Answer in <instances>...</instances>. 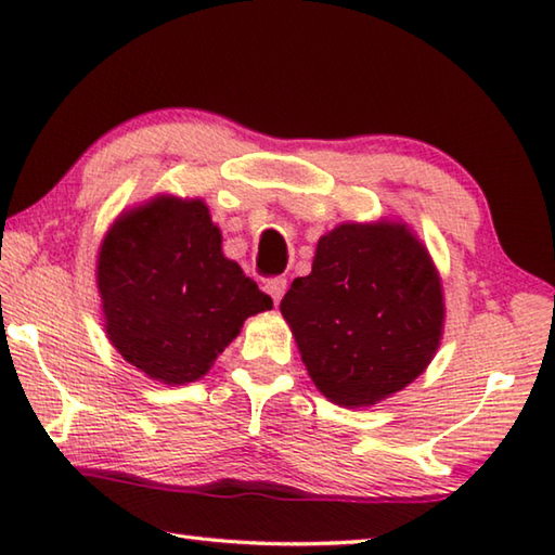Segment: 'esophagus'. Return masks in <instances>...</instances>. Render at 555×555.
<instances>
[{
  "mask_svg": "<svg viewBox=\"0 0 555 555\" xmlns=\"http://www.w3.org/2000/svg\"><path fill=\"white\" fill-rule=\"evenodd\" d=\"M285 289H287V280L285 278H272V280H268V283H266V293L272 297V302H275V305H280V299H283Z\"/></svg>",
  "mask_w": 555,
  "mask_h": 555,
  "instance_id": "esophagus-1",
  "label": "esophagus"
}]
</instances>
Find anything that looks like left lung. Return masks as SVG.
I'll use <instances>...</instances> for the list:
<instances>
[{"label": "left lung", "mask_w": 555, "mask_h": 555, "mask_svg": "<svg viewBox=\"0 0 555 555\" xmlns=\"http://www.w3.org/2000/svg\"><path fill=\"white\" fill-rule=\"evenodd\" d=\"M317 390L371 406L431 363L443 332L441 278L400 221L341 223L317 243L312 272L280 302Z\"/></svg>", "instance_id": "obj_1"}]
</instances>
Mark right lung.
I'll return each instance as SVG.
<instances>
[{"label":"right lung","instance_id":"obj_1","mask_svg":"<svg viewBox=\"0 0 555 555\" xmlns=\"http://www.w3.org/2000/svg\"><path fill=\"white\" fill-rule=\"evenodd\" d=\"M96 287L112 346L165 385L199 380L248 317L272 309L221 253L207 204L168 194L112 223L96 258Z\"/></svg>","mask_w":555,"mask_h":555}]
</instances>
